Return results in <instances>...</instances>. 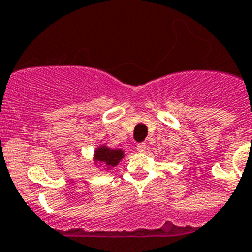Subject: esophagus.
<instances>
[{
	"label": "esophagus",
	"instance_id": "esophagus-1",
	"mask_svg": "<svg viewBox=\"0 0 252 252\" xmlns=\"http://www.w3.org/2000/svg\"><path fill=\"white\" fill-rule=\"evenodd\" d=\"M137 151L139 152V153H144V152L147 151V144L146 143H139L137 146Z\"/></svg>",
	"mask_w": 252,
	"mask_h": 252
}]
</instances>
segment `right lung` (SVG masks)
<instances>
[{"mask_svg": "<svg viewBox=\"0 0 252 252\" xmlns=\"http://www.w3.org/2000/svg\"><path fill=\"white\" fill-rule=\"evenodd\" d=\"M124 158V152L122 149H112L106 146H100L94 152V163L99 165H105L106 171L118 165Z\"/></svg>", "mask_w": 252, "mask_h": 252, "instance_id": "obj_1", "label": "right lung"}]
</instances>
